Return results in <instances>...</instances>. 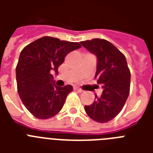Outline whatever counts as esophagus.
<instances>
[{"label": "esophagus", "mask_w": 153, "mask_h": 153, "mask_svg": "<svg viewBox=\"0 0 153 153\" xmlns=\"http://www.w3.org/2000/svg\"><path fill=\"white\" fill-rule=\"evenodd\" d=\"M74 90L75 91H78V92H79V93H82V89H80L79 88V87H74Z\"/></svg>", "instance_id": "34e87169"}]
</instances>
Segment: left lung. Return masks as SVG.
I'll return each mask as SVG.
<instances>
[{
	"mask_svg": "<svg viewBox=\"0 0 153 153\" xmlns=\"http://www.w3.org/2000/svg\"><path fill=\"white\" fill-rule=\"evenodd\" d=\"M82 46L97 56V82L103 89L100 97L85 105V111L91 119L105 123L121 111L129 94L130 71L125 55L110 42L93 39L80 42Z\"/></svg>",
	"mask_w": 153,
	"mask_h": 153,
	"instance_id": "1",
	"label": "left lung"
}]
</instances>
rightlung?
I'll return each mask as SVG.
<instances>
[{"label":"right lung","mask_w":153,"mask_h":153,"mask_svg":"<svg viewBox=\"0 0 153 153\" xmlns=\"http://www.w3.org/2000/svg\"><path fill=\"white\" fill-rule=\"evenodd\" d=\"M77 42L44 36L23 49L16 67L17 91L23 104L39 119H48L62 109L71 85L56 86L51 72L58 68L68 53L81 48Z\"/></svg>","instance_id":"right-lung-1"}]
</instances>
